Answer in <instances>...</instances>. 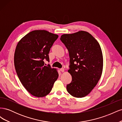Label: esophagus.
<instances>
[{"instance_id":"obj_1","label":"esophagus","mask_w":122,"mask_h":122,"mask_svg":"<svg viewBox=\"0 0 122 122\" xmlns=\"http://www.w3.org/2000/svg\"><path fill=\"white\" fill-rule=\"evenodd\" d=\"M60 71L61 72H64L65 71V69L64 68H61L60 69Z\"/></svg>"}]
</instances>
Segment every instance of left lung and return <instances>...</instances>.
Returning a JSON list of instances; mask_svg holds the SVG:
<instances>
[{
    "label": "left lung",
    "instance_id": "left-lung-1",
    "mask_svg": "<svg viewBox=\"0 0 122 122\" xmlns=\"http://www.w3.org/2000/svg\"><path fill=\"white\" fill-rule=\"evenodd\" d=\"M69 53L68 72L72 81L68 93L76 98L86 96L96 86L102 75L103 59L99 43L89 33L79 31L62 35L60 38Z\"/></svg>",
    "mask_w": 122,
    "mask_h": 122
}]
</instances>
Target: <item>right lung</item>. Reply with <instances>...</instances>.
<instances>
[{
  "mask_svg": "<svg viewBox=\"0 0 122 122\" xmlns=\"http://www.w3.org/2000/svg\"><path fill=\"white\" fill-rule=\"evenodd\" d=\"M58 36L45 30L29 32L16 46L14 65L21 83L29 93L43 97L52 90L58 77L56 69L44 65L49 61V52Z\"/></svg>",
  "mask_w": 122,
  "mask_h": 122,
  "instance_id": "1",
  "label": "right lung"
}]
</instances>
